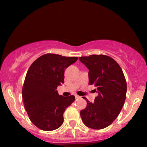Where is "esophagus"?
Here are the masks:
<instances>
[{
  "instance_id": "obj_1",
  "label": "esophagus",
  "mask_w": 147,
  "mask_h": 147,
  "mask_svg": "<svg viewBox=\"0 0 147 147\" xmlns=\"http://www.w3.org/2000/svg\"><path fill=\"white\" fill-rule=\"evenodd\" d=\"M75 98H81V96H80L75 94Z\"/></svg>"
}]
</instances>
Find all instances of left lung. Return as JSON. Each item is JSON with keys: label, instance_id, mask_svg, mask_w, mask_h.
<instances>
[{"label": "left lung", "instance_id": "8db88e82", "mask_svg": "<svg viewBox=\"0 0 147 147\" xmlns=\"http://www.w3.org/2000/svg\"><path fill=\"white\" fill-rule=\"evenodd\" d=\"M89 69V84L96 86L98 96L80 111L86 127L101 129L110 125L120 113L126 98L127 84L121 67L115 60L105 55L80 57Z\"/></svg>", "mask_w": 147, "mask_h": 147}]
</instances>
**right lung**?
I'll use <instances>...</instances> for the list:
<instances>
[{"label":"right lung","instance_id":"add662e5","mask_svg":"<svg viewBox=\"0 0 147 147\" xmlns=\"http://www.w3.org/2000/svg\"><path fill=\"white\" fill-rule=\"evenodd\" d=\"M78 59L47 53L29 67L22 87V99L29 119L39 129L54 130L63 125V113L75 97L59 95L56 89L64 83L65 69Z\"/></svg>","mask_w":147,"mask_h":147}]
</instances>
